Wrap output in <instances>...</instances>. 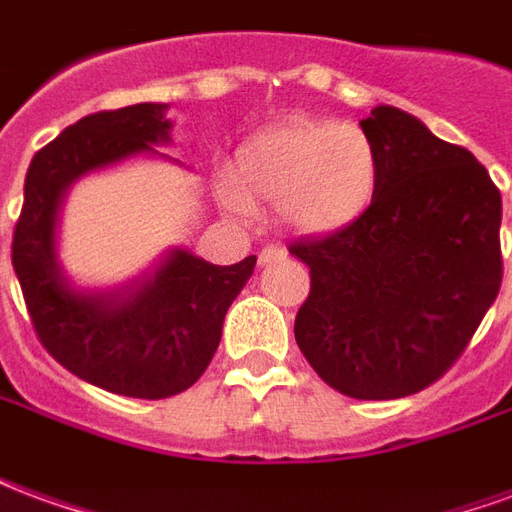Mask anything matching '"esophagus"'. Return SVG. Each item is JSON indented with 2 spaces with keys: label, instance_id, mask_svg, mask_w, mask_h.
Masks as SVG:
<instances>
[{
  "label": "esophagus",
  "instance_id": "obj_1",
  "mask_svg": "<svg viewBox=\"0 0 512 512\" xmlns=\"http://www.w3.org/2000/svg\"><path fill=\"white\" fill-rule=\"evenodd\" d=\"M285 257H288L285 246L268 244V246H263V249H260L257 260H260V266H271V263H277V260H285Z\"/></svg>",
  "mask_w": 512,
  "mask_h": 512
}]
</instances>
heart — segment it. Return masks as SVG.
<instances>
[{
  "instance_id": "obj_1",
  "label": "heart",
  "mask_w": 512,
  "mask_h": 512,
  "mask_svg": "<svg viewBox=\"0 0 512 512\" xmlns=\"http://www.w3.org/2000/svg\"><path fill=\"white\" fill-rule=\"evenodd\" d=\"M230 180L224 205L238 216H249L252 202H271L290 230L329 235L370 211L378 153L359 126L296 117L241 142Z\"/></svg>"
}]
</instances>
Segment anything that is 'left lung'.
<instances>
[{
    "instance_id": "obj_1",
    "label": "left lung",
    "mask_w": 512,
    "mask_h": 512,
    "mask_svg": "<svg viewBox=\"0 0 512 512\" xmlns=\"http://www.w3.org/2000/svg\"><path fill=\"white\" fill-rule=\"evenodd\" d=\"M362 131L376 200L351 227L288 246L310 266L293 332L332 389L395 400L439 381L494 304L502 194L466 147L395 106H376Z\"/></svg>"
}]
</instances>
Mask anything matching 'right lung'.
<instances>
[{"label":"right lung","instance_id":"right-lung-1","mask_svg":"<svg viewBox=\"0 0 512 512\" xmlns=\"http://www.w3.org/2000/svg\"><path fill=\"white\" fill-rule=\"evenodd\" d=\"M164 104H136L82 117L40 147L24 180L13 230V268L35 334L65 370L115 395L161 400L186 392L211 365L224 315L255 271L249 255L213 266L175 249L156 277L106 293H79L54 257L65 191L90 169L153 150L169 139Z\"/></svg>","mask_w":512,"mask_h":512}]
</instances>
